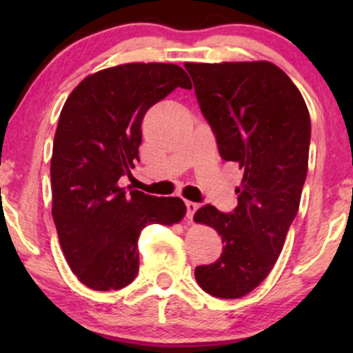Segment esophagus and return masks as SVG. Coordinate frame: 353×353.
Segmentation results:
<instances>
[{"mask_svg":"<svg viewBox=\"0 0 353 353\" xmlns=\"http://www.w3.org/2000/svg\"><path fill=\"white\" fill-rule=\"evenodd\" d=\"M197 208H199V204H197V202L185 201V209H188V219H190V221H192L194 212H196Z\"/></svg>","mask_w":353,"mask_h":353,"instance_id":"1","label":"esophagus"}]
</instances>
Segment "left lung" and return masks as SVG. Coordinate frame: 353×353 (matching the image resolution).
<instances>
[{"label": "left lung", "mask_w": 353, "mask_h": 353, "mask_svg": "<svg viewBox=\"0 0 353 353\" xmlns=\"http://www.w3.org/2000/svg\"><path fill=\"white\" fill-rule=\"evenodd\" d=\"M219 154L244 171L237 208L205 204L194 221L222 237L214 264L197 265L202 290L239 299L269 275L297 216L307 177L310 116L301 91L281 68L254 63H185Z\"/></svg>", "instance_id": "obj_1"}]
</instances>
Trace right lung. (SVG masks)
<instances>
[{"mask_svg":"<svg viewBox=\"0 0 353 353\" xmlns=\"http://www.w3.org/2000/svg\"><path fill=\"white\" fill-rule=\"evenodd\" d=\"M190 86L177 64L129 63L88 76L64 103L51 157L52 219L68 264L89 289L131 283L141 230L184 217L179 197L128 192L119 179L139 161L148 109Z\"/></svg>","mask_w":353,"mask_h":353,"instance_id":"obj_1","label":"right lung"}]
</instances>
